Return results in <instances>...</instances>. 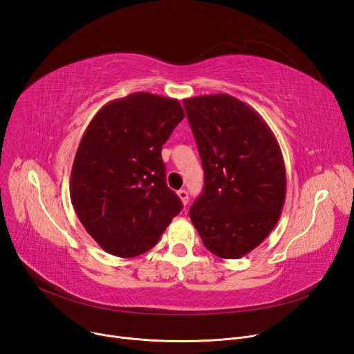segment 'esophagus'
<instances>
[{"label": "esophagus", "mask_w": 354, "mask_h": 354, "mask_svg": "<svg viewBox=\"0 0 354 354\" xmlns=\"http://www.w3.org/2000/svg\"><path fill=\"white\" fill-rule=\"evenodd\" d=\"M178 196L180 198V201H182L183 205H187V203L189 202V195H188V192L185 191V189H180V191H178Z\"/></svg>", "instance_id": "34e87169"}]
</instances>
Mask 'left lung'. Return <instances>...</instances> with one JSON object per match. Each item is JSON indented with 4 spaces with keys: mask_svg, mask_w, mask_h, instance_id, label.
I'll list each match as a JSON object with an SVG mask.
<instances>
[{
    "mask_svg": "<svg viewBox=\"0 0 354 354\" xmlns=\"http://www.w3.org/2000/svg\"><path fill=\"white\" fill-rule=\"evenodd\" d=\"M183 107L205 174L191 221L212 254L241 258L280 219L287 188L280 145L251 106L230 95L185 99Z\"/></svg>",
    "mask_w": 354,
    "mask_h": 354,
    "instance_id": "obj_1",
    "label": "left lung"
}]
</instances>
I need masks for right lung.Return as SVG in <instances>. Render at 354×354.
Masks as SVG:
<instances>
[{"label": "right lung", "instance_id": "obj_1", "mask_svg": "<svg viewBox=\"0 0 354 354\" xmlns=\"http://www.w3.org/2000/svg\"><path fill=\"white\" fill-rule=\"evenodd\" d=\"M183 118L176 99L139 91L109 102L88 123L73 162L70 198L106 252L132 258L149 251L182 211L166 185L160 151Z\"/></svg>", "mask_w": 354, "mask_h": 354}]
</instances>
